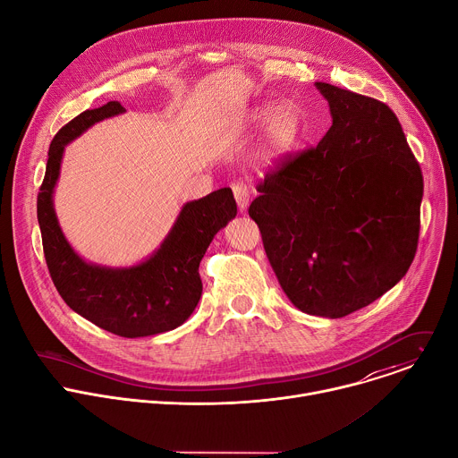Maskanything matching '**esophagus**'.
I'll list each match as a JSON object with an SVG mask.
<instances>
[{"label": "esophagus", "mask_w": 458, "mask_h": 458, "mask_svg": "<svg viewBox=\"0 0 458 458\" xmlns=\"http://www.w3.org/2000/svg\"><path fill=\"white\" fill-rule=\"evenodd\" d=\"M233 195H235V201L241 212H244L250 205V198H251V188L246 182H235L233 184Z\"/></svg>", "instance_id": "obj_1"}]
</instances>
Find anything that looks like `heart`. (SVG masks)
<instances>
[{
    "mask_svg": "<svg viewBox=\"0 0 458 458\" xmlns=\"http://www.w3.org/2000/svg\"><path fill=\"white\" fill-rule=\"evenodd\" d=\"M251 121L255 124H265L270 121L265 140V148L268 156L281 157L295 148L301 124L293 108H279L276 103H268L253 110Z\"/></svg>",
    "mask_w": 458,
    "mask_h": 458,
    "instance_id": "b5f03b06",
    "label": "heart"
}]
</instances>
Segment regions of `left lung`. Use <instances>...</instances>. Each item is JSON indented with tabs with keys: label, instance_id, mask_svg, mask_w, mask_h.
Wrapping results in <instances>:
<instances>
[{
	"label": "left lung",
	"instance_id": "8db88e82",
	"mask_svg": "<svg viewBox=\"0 0 458 458\" xmlns=\"http://www.w3.org/2000/svg\"><path fill=\"white\" fill-rule=\"evenodd\" d=\"M332 128L257 186L250 205L283 292L304 313L339 318L377 301L410 270L424 181L384 103L315 83Z\"/></svg>",
	"mask_w": 458,
	"mask_h": 458
}]
</instances>
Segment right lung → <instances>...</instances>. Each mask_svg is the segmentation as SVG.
Wrapping results in <instances>:
<instances>
[{
	"instance_id": "right-lung-1",
	"label": "right lung",
	"mask_w": 458,
	"mask_h": 458,
	"mask_svg": "<svg viewBox=\"0 0 458 458\" xmlns=\"http://www.w3.org/2000/svg\"><path fill=\"white\" fill-rule=\"evenodd\" d=\"M124 112L121 103L108 101L81 112L55 134L38 195V223L47 267L63 301L99 328L138 339L175 330L193 313L203 293L201 259L216 233L237 216V205L230 188L182 205L159 248L138 265L114 268L85 260L64 237L54 210L64 147L96 123Z\"/></svg>"
}]
</instances>
